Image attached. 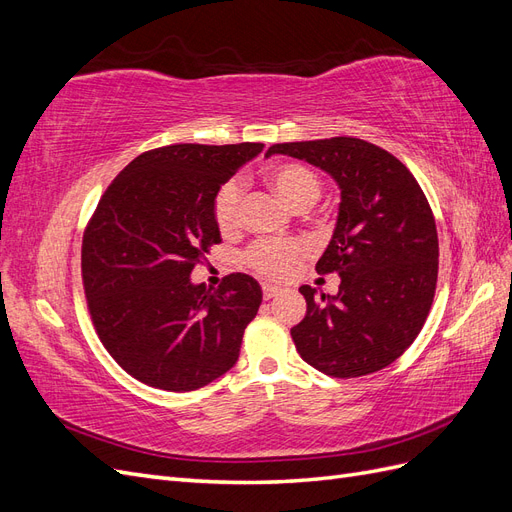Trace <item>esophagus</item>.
I'll list each match as a JSON object with an SVG mask.
<instances>
[{"mask_svg":"<svg viewBox=\"0 0 512 512\" xmlns=\"http://www.w3.org/2000/svg\"><path fill=\"white\" fill-rule=\"evenodd\" d=\"M277 292H280V288L273 286V284H262V297H265V301L277 297Z\"/></svg>","mask_w":512,"mask_h":512,"instance_id":"34e87169","label":"esophagus"}]
</instances>
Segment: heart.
Wrapping results in <instances>:
<instances>
[{
  "instance_id": "b5f03b06",
  "label": "heart",
  "mask_w": 512,
  "mask_h": 512,
  "mask_svg": "<svg viewBox=\"0 0 512 512\" xmlns=\"http://www.w3.org/2000/svg\"><path fill=\"white\" fill-rule=\"evenodd\" d=\"M269 188L292 211H307L320 198L322 183L312 168L303 164H277L267 173ZM241 183L237 179L224 181L213 196L211 213L222 235H232L241 224ZM301 258L297 243H254L245 254L247 265L262 275L282 277Z\"/></svg>"
}]
</instances>
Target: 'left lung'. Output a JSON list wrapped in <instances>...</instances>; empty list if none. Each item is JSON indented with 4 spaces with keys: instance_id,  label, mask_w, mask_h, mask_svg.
Returning <instances> with one entry per match:
<instances>
[{
    "instance_id": "left-lung-1",
    "label": "left lung",
    "mask_w": 512,
    "mask_h": 512,
    "mask_svg": "<svg viewBox=\"0 0 512 512\" xmlns=\"http://www.w3.org/2000/svg\"><path fill=\"white\" fill-rule=\"evenodd\" d=\"M282 153L329 173L342 192L337 224L316 271L337 273L335 297L299 292L307 314L290 329L301 359L333 378L391 365L421 333L438 282V230L410 170L361 138L282 143Z\"/></svg>"
}]
</instances>
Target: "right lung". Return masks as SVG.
<instances>
[{"label": "right lung", "mask_w": 512, "mask_h": 512, "mask_svg": "<svg viewBox=\"0 0 512 512\" xmlns=\"http://www.w3.org/2000/svg\"><path fill=\"white\" fill-rule=\"evenodd\" d=\"M262 143L168 145L134 158L108 185L83 235L91 320L108 354L162 391H196L237 363L262 290L230 273L218 290L192 269L220 243L211 203Z\"/></svg>", "instance_id": "right-lung-1"}]
</instances>
